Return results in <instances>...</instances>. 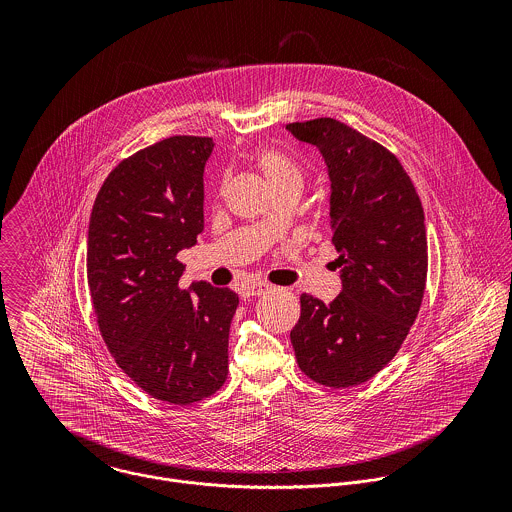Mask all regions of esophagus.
I'll list each match as a JSON object with an SVG mask.
<instances>
[{"label":"esophagus","instance_id":"34e87169","mask_svg":"<svg viewBox=\"0 0 512 512\" xmlns=\"http://www.w3.org/2000/svg\"><path fill=\"white\" fill-rule=\"evenodd\" d=\"M268 290H270V284H266V282L246 284V286L242 288V297L248 299V297H256V295H264Z\"/></svg>","mask_w":512,"mask_h":512}]
</instances>
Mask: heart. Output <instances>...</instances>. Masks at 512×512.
<instances>
[{"label":"heart","mask_w":512,"mask_h":512,"mask_svg":"<svg viewBox=\"0 0 512 512\" xmlns=\"http://www.w3.org/2000/svg\"><path fill=\"white\" fill-rule=\"evenodd\" d=\"M258 165L274 189L288 185V183H299V185L303 183V175H301V169L297 167V163L293 161L292 157H288L286 153H282L278 149L260 151Z\"/></svg>","instance_id":"1"}]
</instances>
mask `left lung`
Masks as SVG:
<instances>
[{"instance_id":"obj_1","label":"left lung","mask_w":512,"mask_h":512,"mask_svg":"<svg viewBox=\"0 0 512 512\" xmlns=\"http://www.w3.org/2000/svg\"><path fill=\"white\" fill-rule=\"evenodd\" d=\"M325 159L341 293H303L290 333L299 368L331 388L363 384L388 365L422 305L428 240L420 197L386 147L333 118L288 124Z\"/></svg>"}]
</instances>
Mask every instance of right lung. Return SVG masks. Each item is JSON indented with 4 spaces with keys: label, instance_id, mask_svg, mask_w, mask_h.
Returning <instances> with one entry per match:
<instances>
[{
    "label": "right lung",
    "instance_id": "obj_1",
    "mask_svg": "<svg viewBox=\"0 0 512 512\" xmlns=\"http://www.w3.org/2000/svg\"><path fill=\"white\" fill-rule=\"evenodd\" d=\"M211 138L173 136L118 163L100 187L86 274L102 339L149 396L187 406L215 394L228 372V331L238 295L179 286L177 254L205 228Z\"/></svg>",
    "mask_w": 512,
    "mask_h": 512
}]
</instances>
